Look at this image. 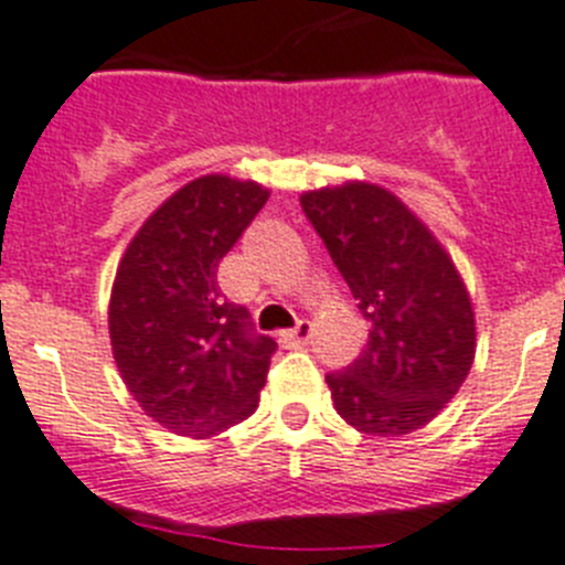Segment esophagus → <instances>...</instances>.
Instances as JSON below:
<instances>
[{"label":"esophagus","mask_w":565,"mask_h":565,"mask_svg":"<svg viewBox=\"0 0 565 565\" xmlns=\"http://www.w3.org/2000/svg\"><path fill=\"white\" fill-rule=\"evenodd\" d=\"M308 340H311V322L308 320H300L297 326H294V329H288L279 334V342H282L286 349H294V345H306Z\"/></svg>","instance_id":"esophagus-1"}]
</instances>
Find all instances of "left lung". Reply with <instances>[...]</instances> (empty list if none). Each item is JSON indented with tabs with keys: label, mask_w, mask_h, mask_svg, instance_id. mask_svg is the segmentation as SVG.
<instances>
[{
	"label": "left lung",
	"mask_w": 565,
	"mask_h": 565,
	"mask_svg": "<svg viewBox=\"0 0 565 565\" xmlns=\"http://www.w3.org/2000/svg\"><path fill=\"white\" fill-rule=\"evenodd\" d=\"M300 205L369 326L363 354L326 374L337 414L374 437L426 426L475 363V311L455 263L380 185L308 191Z\"/></svg>",
	"instance_id": "1"
}]
</instances>
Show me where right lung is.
Segmentation results:
<instances>
[{"label": "right lung", "mask_w": 565, "mask_h": 565, "mask_svg": "<svg viewBox=\"0 0 565 565\" xmlns=\"http://www.w3.org/2000/svg\"><path fill=\"white\" fill-rule=\"evenodd\" d=\"M268 200L257 182H188L134 236L110 291L114 360L142 412L182 437L254 414L277 342L228 302L216 265Z\"/></svg>", "instance_id": "right-lung-1"}]
</instances>
